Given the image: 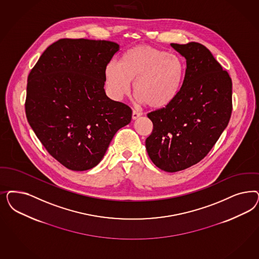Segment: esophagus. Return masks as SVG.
Returning a JSON list of instances; mask_svg holds the SVG:
<instances>
[{
  "instance_id": "obj_1",
  "label": "esophagus",
  "mask_w": 259,
  "mask_h": 259,
  "mask_svg": "<svg viewBox=\"0 0 259 259\" xmlns=\"http://www.w3.org/2000/svg\"><path fill=\"white\" fill-rule=\"evenodd\" d=\"M142 115V113L141 112H138V111H136V110H134L133 111V120H136V119H138L139 117Z\"/></svg>"
}]
</instances>
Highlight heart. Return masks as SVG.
I'll use <instances>...</instances> for the list:
<instances>
[{
  "mask_svg": "<svg viewBox=\"0 0 259 259\" xmlns=\"http://www.w3.org/2000/svg\"><path fill=\"white\" fill-rule=\"evenodd\" d=\"M182 60L152 46L140 45L126 50L120 65L109 64L105 70L106 85L114 100L128 95L134 81V91L140 103L153 109L171 104L183 83Z\"/></svg>",
  "mask_w": 259,
  "mask_h": 259,
  "instance_id": "heart-1",
  "label": "heart"
}]
</instances>
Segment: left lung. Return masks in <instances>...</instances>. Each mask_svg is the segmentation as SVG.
<instances>
[{
  "instance_id": "left-lung-1",
  "label": "left lung",
  "mask_w": 259,
  "mask_h": 259,
  "mask_svg": "<svg viewBox=\"0 0 259 259\" xmlns=\"http://www.w3.org/2000/svg\"><path fill=\"white\" fill-rule=\"evenodd\" d=\"M186 59L183 83L175 101L148 113L153 130L146 149L153 164L176 172L200 162L229 124L232 79L205 46L170 44Z\"/></svg>"
}]
</instances>
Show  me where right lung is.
Listing matches in <instances>:
<instances>
[{
    "instance_id": "1",
    "label": "right lung",
    "mask_w": 259,
    "mask_h": 259,
    "mask_svg": "<svg viewBox=\"0 0 259 259\" xmlns=\"http://www.w3.org/2000/svg\"><path fill=\"white\" fill-rule=\"evenodd\" d=\"M116 42L61 39L31 69L25 114L38 139L63 166L82 171L100 163L132 109L106 95L105 70Z\"/></svg>"
}]
</instances>
